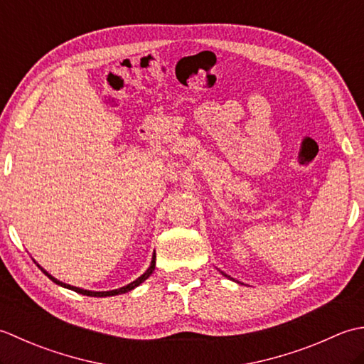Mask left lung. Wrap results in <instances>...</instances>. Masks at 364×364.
Listing matches in <instances>:
<instances>
[{"label": "left lung", "instance_id": "8db88e82", "mask_svg": "<svg viewBox=\"0 0 364 364\" xmlns=\"http://www.w3.org/2000/svg\"><path fill=\"white\" fill-rule=\"evenodd\" d=\"M222 275H225V277H228V275H227V274H223V272H222ZM228 278H230V277H228Z\"/></svg>", "mask_w": 364, "mask_h": 364}]
</instances>
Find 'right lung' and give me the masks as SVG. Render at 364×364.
I'll return each instance as SVG.
<instances>
[{"label":"right lung","mask_w":364,"mask_h":364,"mask_svg":"<svg viewBox=\"0 0 364 364\" xmlns=\"http://www.w3.org/2000/svg\"><path fill=\"white\" fill-rule=\"evenodd\" d=\"M38 266V264H37ZM154 266H156V253H153V258H151V264H150V267L145 270V272L139 277V278H136L134 282H131L129 284H127V286H123V288H119V289H112V291H87V289H81V288H76V286H72V284H67V283H63V282H59V280H56V278H54L53 275H50L48 272H46V270L43 269V267H41V270L42 272L50 278V280H53L54 283L56 284H59V286H64V288H67V289H72V291H75V292H78V294H82V296H89V297H111V296H119V294H125V292H128V291H131V289H134V288H137L139 284L141 283H144L146 278H149L151 274H153V270H154Z\"/></svg>","instance_id":"right-lung-1"}]
</instances>
